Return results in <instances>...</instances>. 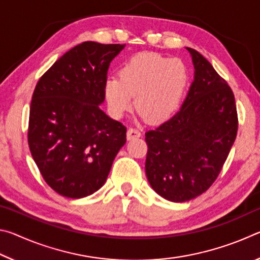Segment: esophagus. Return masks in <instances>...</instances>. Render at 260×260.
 I'll use <instances>...</instances> for the list:
<instances>
[{
  "label": "esophagus",
  "mask_w": 260,
  "mask_h": 260,
  "mask_svg": "<svg viewBox=\"0 0 260 260\" xmlns=\"http://www.w3.org/2000/svg\"><path fill=\"white\" fill-rule=\"evenodd\" d=\"M141 136V132L136 128H129L127 131V140H133L138 139Z\"/></svg>",
  "instance_id": "esophagus-1"
}]
</instances>
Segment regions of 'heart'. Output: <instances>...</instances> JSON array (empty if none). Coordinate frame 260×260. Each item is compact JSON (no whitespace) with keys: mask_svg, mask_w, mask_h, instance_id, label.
Returning <instances> with one entry per match:
<instances>
[{"mask_svg":"<svg viewBox=\"0 0 260 260\" xmlns=\"http://www.w3.org/2000/svg\"><path fill=\"white\" fill-rule=\"evenodd\" d=\"M188 81L184 64L156 52H140L125 63L119 78L109 77L104 91L110 112L121 118L133 104L141 118L159 122L181 102Z\"/></svg>","mask_w":260,"mask_h":260,"instance_id":"heart-1","label":"heart"}]
</instances>
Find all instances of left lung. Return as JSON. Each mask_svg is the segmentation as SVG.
<instances>
[{"label":"left lung","instance_id":"8db88e82","mask_svg":"<svg viewBox=\"0 0 260 260\" xmlns=\"http://www.w3.org/2000/svg\"><path fill=\"white\" fill-rule=\"evenodd\" d=\"M193 80L174 116L146 133V174L162 199L181 203L208 190L222 169L237 133L234 94L199 51Z\"/></svg>","mask_w":260,"mask_h":260}]
</instances>
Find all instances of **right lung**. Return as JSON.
I'll use <instances>...</instances> for the list:
<instances>
[{"mask_svg": "<svg viewBox=\"0 0 260 260\" xmlns=\"http://www.w3.org/2000/svg\"><path fill=\"white\" fill-rule=\"evenodd\" d=\"M124 48L82 42L56 60L35 87L29 150L45 181L61 196L82 199L98 191L126 143V127L100 108L110 63Z\"/></svg>", "mask_w": 260, "mask_h": 260, "instance_id": "obj_1", "label": "right lung"}]
</instances>
